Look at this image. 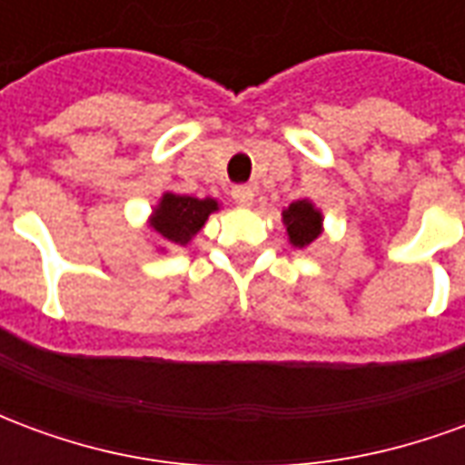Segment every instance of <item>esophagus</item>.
I'll list each match as a JSON object with an SVG mask.
<instances>
[{"mask_svg":"<svg viewBox=\"0 0 465 465\" xmlns=\"http://www.w3.org/2000/svg\"><path fill=\"white\" fill-rule=\"evenodd\" d=\"M232 199L236 203H239V206H249V203L253 202V189L252 186H233L232 189Z\"/></svg>","mask_w":465,"mask_h":465,"instance_id":"obj_1","label":"esophagus"}]
</instances>
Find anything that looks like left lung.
<instances>
[{"label":"left lung","instance_id":"1","mask_svg":"<svg viewBox=\"0 0 465 465\" xmlns=\"http://www.w3.org/2000/svg\"><path fill=\"white\" fill-rule=\"evenodd\" d=\"M283 223H286V232H289V242L293 246H299V249L309 246L322 233V213L316 212L306 199L293 202L283 212Z\"/></svg>","mask_w":465,"mask_h":465}]
</instances>
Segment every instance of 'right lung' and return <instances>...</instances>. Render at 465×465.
<instances>
[{"label":"right lung","mask_w":465,"mask_h":465,"mask_svg":"<svg viewBox=\"0 0 465 465\" xmlns=\"http://www.w3.org/2000/svg\"><path fill=\"white\" fill-rule=\"evenodd\" d=\"M216 212L213 199H196L182 193H163L152 216L153 232L162 233L163 242L186 246L192 236L203 226L209 213Z\"/></svg>","instance_id":"1"}]
</instances>
